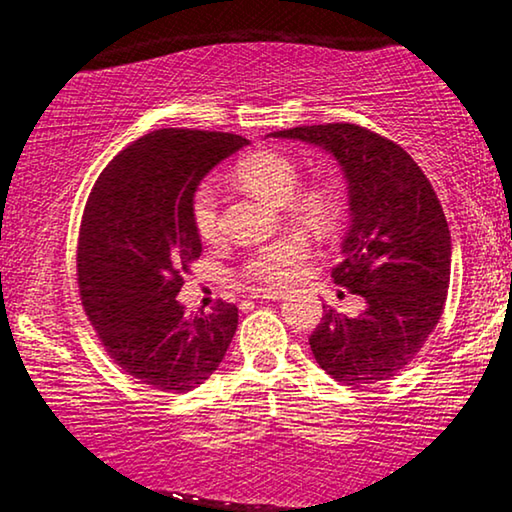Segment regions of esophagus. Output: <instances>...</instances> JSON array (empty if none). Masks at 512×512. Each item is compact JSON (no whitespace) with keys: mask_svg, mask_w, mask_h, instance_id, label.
Masks as SVG:
<instances>
[{"mask_svg":"<svg viewBox=\"0 0 512 512\" xmlns=\"http://www.w3.org/2000/svg\"><path fill=\"white\" fill-rule=\"evenodd\" d=\"M280 297H283V292H278V290H264V292L253 294V299H262V301H278Z\"/></svg>","mask_w":512,"mask_h":512,"instance_id":"34e87169","label":"esophagus"}]
</instances>
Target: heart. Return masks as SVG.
<instances>
[{
	"mask_svg": "<svg viewBox=\"0 0 512 512\" xmlns=\"http://www.w3.org/2000/svg\"><path fill=\"white\" fill-rule=\"evenodd\" d=\"M236 181L246 190L259 197L285 204L292 201V208L301 218L325 225L334 215V194L325 185L299 187V164L290 155L278 150H257L241 157L234 169ZM190 220L197 236L204 243H215L220 239V201L218 192L204 183L190 197ZM308 255V243L304 236L290 234L257 248L246 257L239 269V280L250 287H280L294 278V271L301 259Z\"/></svg>",
	"mask_w": 512,
	"mask_h": 512,
	"instance_id": "obj_1",
	"label": "heart"
}]
</instances>
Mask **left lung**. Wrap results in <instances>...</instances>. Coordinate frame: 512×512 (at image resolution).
I'll return each instance as SVG.
<instances>
[{"label":"left lung","instance_id":"obj_1","mask_svg":"<svg viewBox=\"0 0 512 512\" xmlns=\"http://www.w3.org/2000/svg\"><path fill=\"white\" fill-rule=\"evenodd\" d=\"M329 150L343 167L350 229L331 278L366 308L345 318L322 306L308 338L313 357L338 383L359 387L397 376L441 320L450 287V229L443 206L413 157L350 122L273 132Z\"/></svg>","mask_w":512,"mask_h":512}]
</instances>
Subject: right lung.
I'll return each instance as SVG.
<instances>
[{
    "label": "right lung",
    "instance_id": "obj_1",
    "mask_svg": "<svg viewBox=\"0 0 512 512\" xmlns=\"http://www.w3.org/2000/svg\"><path fill=\"white\" fill-rule=\"evenodd\" d=\"M248 139L155 129L115 155L85 204L76 250L81 301L106 355L157 392H190L225 357L239 308L187 315L176 297L201 255L190 197Z\"/></svg>",
    "mask_w": 512,
    "mask_h": 512
}]
</instances>
